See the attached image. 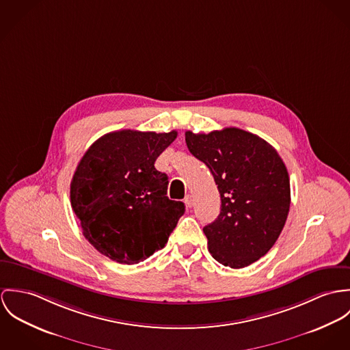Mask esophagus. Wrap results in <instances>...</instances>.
Returning a JSON list of instances; mask_svg holds the SVG:
<instances>
[{
	"instance_id": "34e87169",
	"label": "esophagus",
	"mask_w": 350,
	"mask_h": 350,
	"mask_svg": "<svg viewBox=\"0 0 350 350\" xmlns=\"http://www.w3.org/2000/svg\"><path fill=\"white\" fill-rule=\"evenodd\" d=\"M184 201H185V205H187L188 208H191V206L193 205V196H192V194H188Z\"/></svg>"
}]
</instances>
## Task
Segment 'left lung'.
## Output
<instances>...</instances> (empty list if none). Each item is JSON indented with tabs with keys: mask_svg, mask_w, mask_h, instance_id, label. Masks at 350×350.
<instances>
[{
	"mask_svg": "<svg viewBox=\"0 0 350 350\" xmlns=\"http://www.w3.org/2000/svg\"><path fill=\"white\" fill-rule=\"evenodd\" d=\"M185 141L221 197L220 215L202 230L209 252L227 267H247L271 250L284 227L291 200L286 165L269 142L237 127L187 131Z\"/></svg>",
	"mask_w": 350,
	"mask_h": 350,
	"instance_id": "8db88e82",
	"label": "left lung"
}]
</instances>
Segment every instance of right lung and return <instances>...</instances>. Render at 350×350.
Returning a JSON list of instances; mask_svg holds the SVG:
<instances>
[{
    "mask_svg": "<svg viewBox=\"0 0 350 350\" xmlns=\"http://www.w3.org/2000/svg\"><path fill=\"white\" fill-rule=\"evenodd\" d=\"M177 131L120 130L105 134L81 157L71 205L84 237L122 265L144 262L165 247L185 212L169 200L167 176L154 167Z\"/></svg>",
    "mask_w": 350,
    "mask_h": 350,
    "instance_id": "obj_1",
    "label": "right lung"
}]
</instances>
